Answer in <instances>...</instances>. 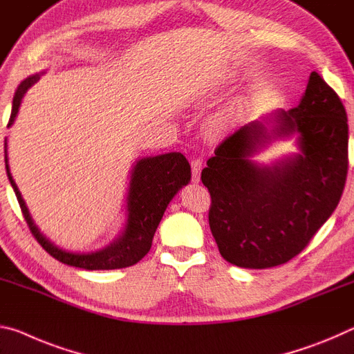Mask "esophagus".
Listing matches in <instances>:
<instances>
[{
	"instance_id": "34e87169",
	"label": "esophagus",
	"mask_w": 354,
	"mask_h": 354,
	"mask_svg": "<svg viewBox=\"0 0 354 354\" xmlns=\"http://www.w3.org/2000/svg\"><path fill=\"white\" fill-rule=\"evenodd\" d=\"M201 171H202V160L201 158L191 160V176H193V182L201 180Z\"/></svg>"
}]
</instances>
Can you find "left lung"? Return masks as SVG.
Listing matches in <instances>:
<instances>
[{
	"label": "left lung",
	"instance_id": "obj_1",
	"mask_svg": "<svg viewBox=\"0 0 354 354\" xmlns=\"http://www.w3.org/2000/svg\"><path fill=\"white\" fill-rule=\"evenodd\" d=\"M277 136L298 133L301 153L252 163L268 133L251 122L224 139L202 169L208 224L232 265L262 270L297 257L333 215L348 172V119L331 86L312 72L299 105L276 114Z\"/></svg>",
	"mask_w": 354,
	"mask_h": 354
}]
</instances>
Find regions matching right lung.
Here are the masks:
<instances>
[{
    "instance_id": "add662e5",
    "label": "right lung",
    "mask_w": 354,
    "mask_h": 354,
    "mask_svg": "<svg viewBox=\"0 0 354 354\" xmlns=\"http://www.w3.org/2000/svg\"><path fill=\"white\" fill-rule=\"evenodd\" d=\"M37 80L39 75H34V77L25 80L19 86L14 95L12 113H10L8 127L12 125L15 115L19 113L23 95ZM4 161L9 182L15 191L21 213L34 239L40 243V246L51 257L66 265L77 266V268L83 270H118L138 263L152 246L155 230L165 215L167 204L176 196L177 191L183 185H187L191 178V166L188 160L178 152L139 160L131 172L129 196H127L129 219H127L122 235L108 248L102 249V251L91 254H72L62 251L40 234L36 224L32 223L30 212H28L25 201H23L12 176H10L8 155H4Z\"/></svg>"
}]
</instances>
